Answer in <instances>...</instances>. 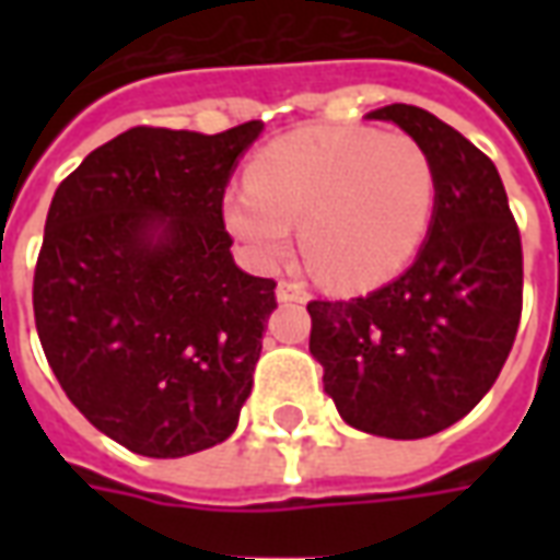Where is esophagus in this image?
Returning <instances> with one entry per match:
<instances>
[{"label": "esophagus", "mask_w": 560, "mask_h": 560, "mask_svg": "<svg viewBox=\"0 0 560 560\" xmlns=\"http://www.w3.org/2000/svg\"><path fill=\"white\" fill-rule=\"evenodd\" d=\"M276 296H279V303H305V300H308V291H305L303 281L284 279V281H279Z\"/></svg>", "instance_id": "esophagus-1"}]
</instances>
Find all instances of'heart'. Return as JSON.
Returning <instances> with one entry per match:
<instances>
[{
  "instance_id": "b5f03b06",
  "label": "heart",
  "mask_w": 560,
  "mask_h": 560,
  "mask_svg": "<svg viewBox=\"0 0 560 560\" xmlns=\"http://www.w3.org/2000/svg\"><path fill=\"white\" fill-rule=\"evenodd\" d=\"M434 167L408 135L365 126H308L264 147L248 185L224 195L228 231L260 260H279L303 228L317 279L341 291L396 276L425 240Z\"/></svg>"
}]
</instances>
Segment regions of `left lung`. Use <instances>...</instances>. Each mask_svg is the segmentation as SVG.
Here are the masks:
<instances>
[{
  "mask_svg": "<svg viewBox=\"0 0 560 560\" xmlns=\"http://www.w3.org/2000/svg\"><path fill=\"white\" fill-rule=\"evenodd\" d=\"M369 119L396 122L429 152V240L384 288L308 303V351L341 420L413 441L462 420L501 375L522 317V240L498 167L456 128L413 104Z\"/></svg>",
  "mask_w": 560,
  "mask_h": 560,
  "instance_id": "left-lung-1",
  "label": "left lung"
}]
</instances>
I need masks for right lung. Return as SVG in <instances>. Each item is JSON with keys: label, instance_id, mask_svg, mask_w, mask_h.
Segmentation results:
<instances>
[{"label": "right lung", "instance_id": "1", "mask_svg": "<svg viewBox=\"0 0 560 560\" xmlns=\"http://www.w3.org/2000/svg\"><path fill=\"white\" fill-rule=\"evenodd\" d=\"M260 131L128 128L56 188L32 281L38 339L71 405L131 453L221 444L252 393L276 281L233 264L221 203Z\"/></svg>", "mask_w": 560, "mask_h": 560}]
</instances>
